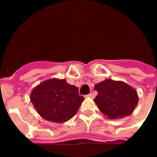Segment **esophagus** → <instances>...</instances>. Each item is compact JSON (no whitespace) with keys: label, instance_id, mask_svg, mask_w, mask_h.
<instances>
[{"label":"esophagus","instance_id":"obj_1","mask_svg":"<svg viewBox=\"0 0 157 157\" xmlns=\"http://www.w3.org/2000/svg\"><path fill=\"white\" fill-rule=\"evenodd\" d=\"M86 98H94V96L93 94H88V95H86Z\"/></svg>","mask_w":157,"mask_h":157}]
</instances>
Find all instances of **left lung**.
Masks as SVG:
<instances>
[{"label": "left lung", "mask_w": 157, "mask_h": 157, "mask_svg": "<svg viewBox=\"0 0 157 157\" xmlns=\"http://www.w3.org/2000/svg\"><path fill=\"white\" fill-rule=\"evenodd\" d=\"M94 89L98 93L94 102L99 110L110 120L130 116L138 103L135 89L123 81L105 79L96 84Z\"/></svg>", "instance_id": "left-lung-1"}]
</instances>
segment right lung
Masks as SVG:
<instances>
[{
    "label": "right lung",
    "mask_w": 157,
    "mask_h": 157,
    "mask_svg": "<svg viewBox=\"0 0 157 157\" xmlns=\"http://www.w3.org/2000/svg\"><path fill=\"white\" fill-rule=\"evenodd\" d=\"M30 99L41 117L57 123L71 120L84 101L78 87L58 78L41 82L32 90Z\"/></svg>",
    "instance_id": "right-lung-1"
}]
</instances>
